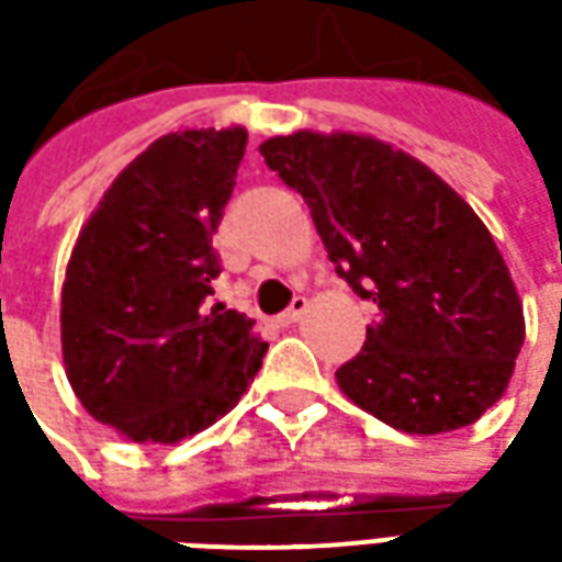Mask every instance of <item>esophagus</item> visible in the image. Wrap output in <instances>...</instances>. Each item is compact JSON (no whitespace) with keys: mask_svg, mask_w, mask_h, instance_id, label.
I'll list each match as a JSON object with an SVG mask.
<instances>
[{"mask_svg":"<svg viewBox=\"0 0 562 562\" xmlns=\"http://www.w3.org/2000/svg\"><path fill=\"white\" fill-rule=\"evenodd\" d=\"M306 306H310V301H306V297H294L292 306H289V310H285V313L280 316L282 325H294V322H301V316L306 313Z\"/></svg>","mask_w":562,"mask_h":562,"instance_id":"34e87169","label":"esophagus"}]
</instances>
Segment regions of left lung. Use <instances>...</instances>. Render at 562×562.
<instances>
[{
    "label": "left lung",
    "instance_id": "8db88e82",
    "mask_svg": "<svg viewBox=\"0 0 562 562\" xmlns=\"http://www.w3.org/2000/svg\"><path fill=\"white\" fill-rule=\"evenodd\" d=\"M304 198L334 270L379 306L342 394L406 434L487 413L524 346V306L494 237L463 198L403 149L364 135L294 132L261 144Z\"/></svg>",
    "mask_w": 562,
    "mask_h": 562
}]
</instances>
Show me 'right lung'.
Returning <instances> with one entry per match:
<instances>
[{"mask_svg": "<svg viewBox=\"0 0 562 562\" xmlns=\"http://www.w3.org/2000/svg\"><path fill=\"white\" fill-rule=\"evenodd\" d=\"M246 128H186L149 144L83 225L63 285V358L95 422L135 442H177L234 409L268 342L210 304L213 234Z\"/></svg>", "mask_w": 562, "mask_h": 562, "instance_id": "obj_1", "label": "right lung"}]
</instances>
